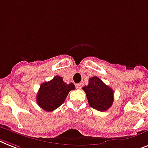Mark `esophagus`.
Returning a JSON list of instances; mask_svg holds the SVG:
<instances>
[{
    "label": "esophagus",
    "instance_id": "esophagus-1",
    "mask_svg": "<svg viewBox=\"0 0 148 148\" xmlns=\"http://www.w3.org/2000/svg\"><path fill=\"white\" fill-rule=\"evenodd\" d=\"M76 88L78 89V90H80V89H81V84H76Z\"/></svg>",
    "mask_w": 148,
    "mask_h": 148
}]
</instances>
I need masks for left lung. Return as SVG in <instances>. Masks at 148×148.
<instances>
[{
    "label": "left lung",
    "mask_w": 148,
    "mask_h": 148,
    "mask_svg": "<svg viewBox=\"0 0 148 148\" xmlns=\"http://www.w3.org/2000/svg\"><path fill=\"white\" fill-rule=\"evenodd\" d=\"M83 90L86 93L89 105L98 111H106L113 103L112 89L97 77L90 78L88 84L84 86Z\"/></svg>",
    "instance_id": "8db88e82"
}]
</instances>
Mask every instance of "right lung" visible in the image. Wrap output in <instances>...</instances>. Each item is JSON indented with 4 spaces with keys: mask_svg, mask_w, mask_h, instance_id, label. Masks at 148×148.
Instances as JSON below:
<instances>
[{
    "mask_svg": "<svg viewBox=\"0 0 148 148\" xmlns=\"http://www.w3.org/2000/svg\"><path fill=\"white\" fill-rule=\"evenodd\" d=\"M74 89L73 83L68 84L62 77L57 75L50 81L41 84L36 96L37 103L45 111H53L62 105L68 93Z\"/></svg>",
    "mask_w": 148,
    "mask_h": 148,
    "instance_id": "1",
    "label": "right lung"
}]
</instances>
